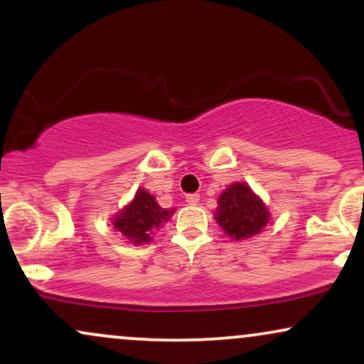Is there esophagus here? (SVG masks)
Wrapping results in <instances>:
<instances>
[{
	"label": "esophagus",
	"instance_id": "34e87169",
	"mask_svg": "<svg viewBox=\"0 0 364 364\" xmlns=\"http://www.w3.org/2000/svg\"><path fill=\"white\" fill-rule=\"evenodd\" d=\"M200 202V195L196 193H191V195H186V203L188 205H196V203Z\"/></svg>",
	"mask_w": 364,
	"mask_h": 364
}]
</instances>
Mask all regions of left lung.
I'll use <instances>...</instances> for the list:
<instances>
[{"label":"left lung","mask_w":364,"mask_h":364,"mask_svg":"<svg viewBox=\"0 0 364 364\" xmlns=\"http://www.w3.org/2000/svg\"><path fill=\"white\" fill-rule=\"evenodd\" d=\"M214 217L225 235L241 241L260 235L269 224L270 212L248 183L237 181L219 195Z\"/></svg>","instance_id":"8db88e82"}]
</instances>
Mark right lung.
Segmentation results:
<instances>
[{
	"instance_id": "right-lung-1",
	"label": "right lung",
	"mask_w": 364,
	"mask_h": 364,
	"mask_svg": "<svg viewBox=\"0 0 364 364\" xmlns=\"http://www.w3.org/2000/svg\"><path fill=\"white\" fill-rule=\"evenodd\" d=\"M176 208H162L156 196L145 188H139L132 202L112 217V228L129 243L141 246L152 241V235L162 224L168 223Z\"/></svg>"
}]
</instances>
